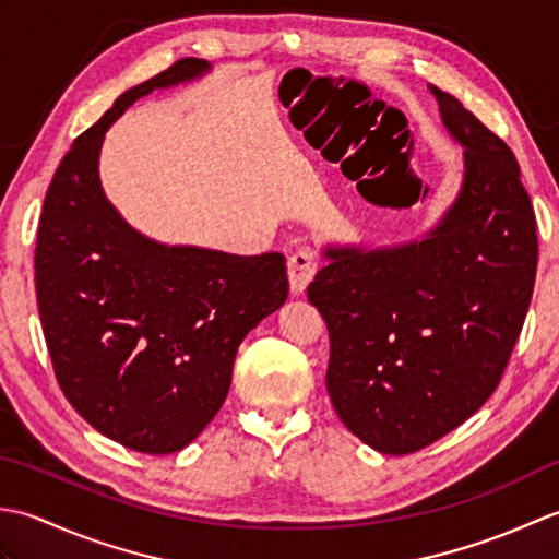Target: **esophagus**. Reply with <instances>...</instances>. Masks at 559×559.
<instances>
[{
	"label": "esophagus",
	"instance_id": "esophagus-1",
	"mask_svg": "<svg viewBox=\"0 0 559 559\" xmlns=\"http://www.w3.org/2000/svg\"><path fill=\"white\" fill-rule=\"evenodd\" d=\"M317 273V259L312 252H295L288 259V281H290V293L293 295H302L305 288L310 286V281L314 278Z\"/></svg>",
	"mask_w": 559,
	"mask_h": 559
}]
</instances>
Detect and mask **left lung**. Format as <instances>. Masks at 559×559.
<instances>
[{
	"label": "left lung",
	"mask_w": 559,
	"mask_h": 559,
	"mask_svg": "<svg viewBox=\"0 0 559 559\" xmlns=\"http://www.w3.org/2000/svg\"><path fill=\"white\" fill-rule=\"evenodd\" d=\"M427 88L463 148L456 199L413 240L326 242L307 288L331 338V403L355 437L391 456L430 447L492 396L538 266L514 153L454 96Z\"/></svg>",
	"instance_id": "8db88e82"
}]
</instances>
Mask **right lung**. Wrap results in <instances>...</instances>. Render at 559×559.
<instances>
[{
    "label": "right lung",
    "instance_id": "obj_1",
    "mask_svg": "<svg viewBox=\"0 0 559 559\" xmlns=\"http://www.w3.org/2000/svg\"><path fill=\"white\" fill-rule=\"evenodd\" d=\"M209 71L206 59H180L124 91L74 141L35 247L40 322L67 401L100 435L153 456L185 449L216 418L240 343L288 300L283 254L165 245L105 197V132L139 98Z\"/></svg>",
    "mask_w": 559,
    "mask_h": 559
}]
</instances>
